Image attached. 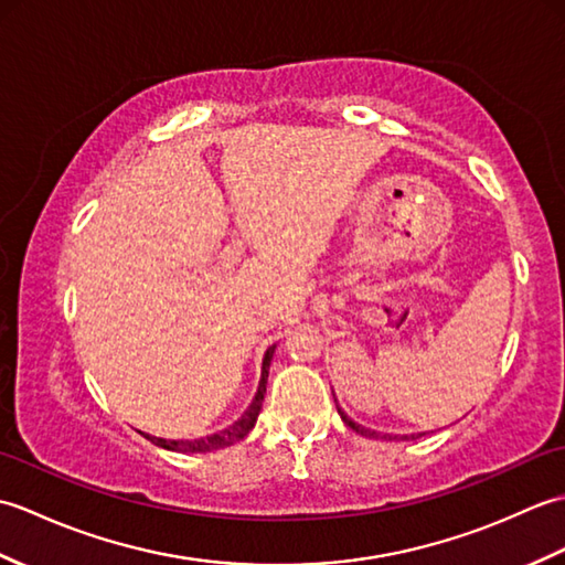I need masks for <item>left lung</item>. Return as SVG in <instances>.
I'll return each instance as SVG.
<instances>
[{"instance_id": "obj_1", "label": "left lung", "mask_w": 565, "mask_h": 565, "mask_svg": "<svg viewBox=\"0 0 565 565\" xmlns=\"http://www.w3.org/2000/svg\"><path fill=\"white\" fill-rule=\"evenodd\" d=\"M338 413H340V417H342V423L347 425V427H352L356 435H362V437H371V439H417L419 435H403V437H391V435H381V431H376V429H369V427H362V425H356L352 417H347V413L342 411V407L338 405Z\"/></svg>"}]
</instances>
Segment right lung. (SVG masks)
Listing matches in <instances>:
<instances>
[{"instance_id":"add662e5","label":"right lung","mask_w":565,"mask_h":565,"mask_svg":"<svg viewBox=\"0 0 565 565\" xmlns=\"http://www.w3.org/2000/svg\"><path fill=\"white\" fill-rule=\"evenodd\" d=\"M274 350H276V344H271L269 350H267V354H264L262 379H259V386H257L255 398H252L245 415L239 417L237 423H233L231 427H225L221 431H215V435L201 437V439H162V437H150V435H146V431H142V437L150 439L152 444H158V447H162V449L182 451V454H206V451H215V449H225V447H231V444L247 437V431L255 427V423H257V415L262 411L264 393H267V379H269V364H271Z\"/></svg>"}]
</instances>
